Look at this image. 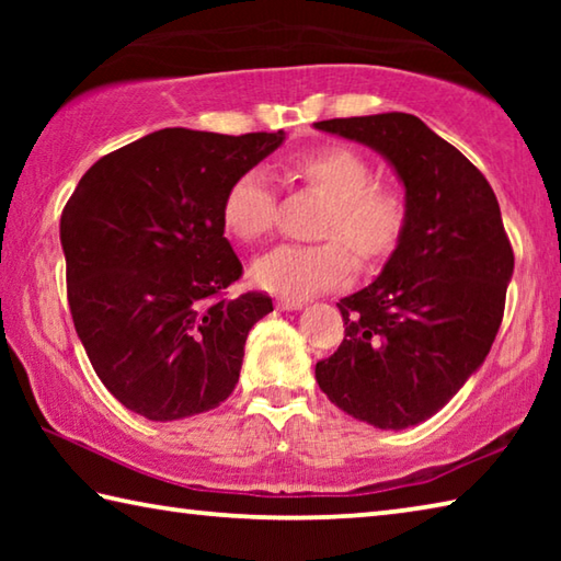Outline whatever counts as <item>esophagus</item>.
Returning a JSON list of instances; mask_svg holds the SVG:
<instances>
[{
	"mask_svg": "<svg viewBox=\"0 0 561 561\" xmlns=\"http://www.w3.org/2000/svg\"><path fill=\"white\" fill-rule=\"evenodd\" d=\"M301 307H304L301 299H289V297L277 299V309H284V311H297Z\"/></svg>",
	"mask_w": 561,
	"mask_h": 561,
	"instance_id": "1",
	"label": "esophagus"
}]
</instances>
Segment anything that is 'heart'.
I'll return each instance as SVG.
<instances>
[{
    "mask_svg": "<svg viewBox=\"0 0 561 561\" xmlns=\"http://www.w3.org/2000/svg\"><path fill=\"white\" fill-rule=\"evenodd\" d=\"M291 173L321 190L329 205L321 217V244H277L252 264L257 287L289 299L336 289L354 274V257L378 262L401 242L408 203L401 190L374 183V165L348 146H321L291 160ZM222 220L242 242L267 237L277 220V193L262 168H247L227 187Z\"/></svg>",
    "mask_w": 561,
    "mask_h": 561,
    "instance_id": "1",
    "label": "heart"
}]
</instances>
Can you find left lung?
<instances>
[{
    "label": "left lung",
    "instance_id": "1",
    "mask_svg": "<svg viewBox=\"0 0 561 561\" xmlns=\"http://www.w3.org/2000/svg\"><path fill=\"white\" fill-rule=\"evenodd\" d=\"M314 126L378 150L405 185L401 242L368 287L336 304L344 341L317 364L331 403L401 431L438 413L490 354L515 254L485 175L417 116Z\"/></svg>",
    "mask_w": 561,
    "mask_h": 561
}]
</instances>
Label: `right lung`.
Instances as JSON below:
<instances>
[{"mask_svg": "<svg viewBox=\"0 0 561 561\" xmlns=\"http://www.w3.org/2000/svg\"><path fill=\"white\" fill-rule=\"evenodd\" d=\"M284 140L163 128L96 160L61 213L71 319L101 383L148 421L220 405L240 378L264 291L227 297L242 262L225 237L232 180Z\"/></svg>", "mask_w": 561, "mask_h": 561, "instance_id": "1", "label": "right lung"}]
</instances>
